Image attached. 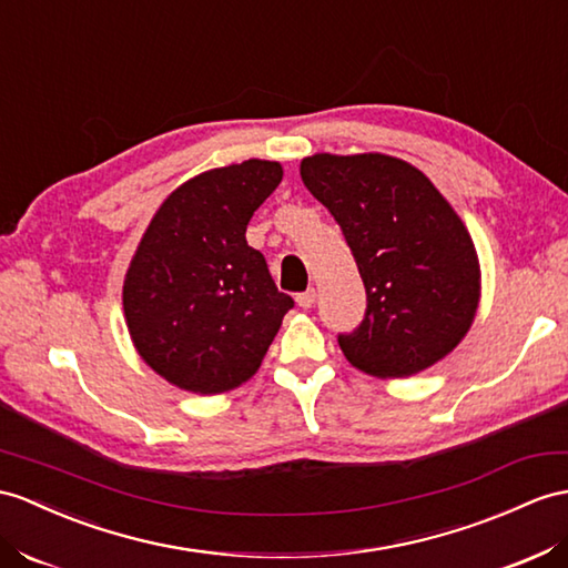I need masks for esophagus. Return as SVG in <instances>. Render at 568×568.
<instances>
[{
	"label": "esophagus",
	"mask_w": 568,
	"mask_h": 568,
	"mask_svg": "<svg viewBox=\"0 0 568 568\" xmlns=\"http://www.w3.org/2000/svg\"><path fill=\"white\" fill-rule=\"evenodd\" d=\"M296 303H298L301 308H311L313 303H315V288H306V292L296 294Z\"/></svg>",
	"instance_id": "1"
}]
</instances>
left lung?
<instances>
[{"mask_svg": "<svg viewBox=\"0 0 568 568\" xmlns=\"http://www.w3.org/2000/svg\"><path fill=\"white\" fill-rule=\"evenodd\" d=\"M301 180L335 216L366 286L362 325L337 337L349 364L403 378L458 347L477 313L479 260L432 180L385 154H315Z\"/></svg>", "mask_w": 568, "mask_h": 568, "instance_id": "1", "label": "left lung"}]
</instances>
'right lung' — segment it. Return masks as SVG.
I'll use <instances>...</instances> for the list:
<instances>
[{
	"label": "right lung",
	"mask_w": 568,
	"mask_h": 568,
	"mask_svg": "<svg viewBox=\"0 0 568 568\" xmlns=\"http://www.w3.org/2000/svg\"><path fill=\"white\" fill-rule=\"evenodd\" d=\"M282 175L260 159L200 173L165 197L136 245L124 321L140 356L178 388L216 395L245 383L294 308L245 241Z\"/></svg>",
	"instance_id": "add662e5"
}]
</instances>
